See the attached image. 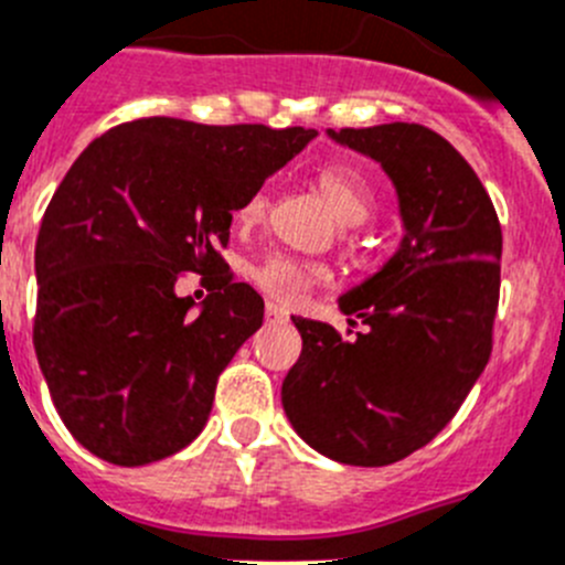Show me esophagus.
I'll return each instance as SVG.
<instances>
[{
	"label": "esophagus",
	"instance_id": "1",
	"mask_svg": "<svg viewBox=\"0 0 565 565\" xmlns=\"http://www.w3.org/2000/svg\"><path fill=\"white\" fill-rule=\"evenodd\" d=\"M265 315H267V320H270V323H287V312H284L281 307H276V303H267Z\"/></svg>",
	"mask_w": 565,
	"mask_h": 565
}]
</instances>
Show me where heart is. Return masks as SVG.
Returning a JSON list of instances; mask_svg holds the SVG:
<instances>
[{
  "mask_svg": "<svg viewBox=\"0 0 565 565\" xmlns=\"http://www.w3.org/2000/svg\"><path fill=\"white\" fill-rule=\"evenodd\" d=\"M318 186L323 198L329 200L331 211L342 225H360L371 217L373 211V189L367 178L351 163H326L318 170ZM270 189L262 186L239 205L236 220L242 225H250L265 217ZM326 273L315 265H303L298 258H289L276 253V256L262 258L250 270V278L258 289H265L278 303H298L309 292L315 281H320Z\"/></svg>",
  "mask_w": 565,
  "mask_h": 565,
  "instance_id": "1",
  "label": "heart"
}]
</instances>
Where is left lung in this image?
<instances>
[{"mask_svg":"<svg viewBox=\"0 0 565 565\" xmlns=\"http://www.w3.org/2000/svg\"><path fill=\"white\" fill-rule=\"evenodd\" d=\"M329 136L382 163L404 239L376 276L340 298L365 331L342 340L334 326L292 318L303 351L281 404L315 451L376 468L426 446L488 365L502 225L477 172L435 130L390 122Z\"/></svg>","mask_w":565,"mask_h":565,"instance_id":"left-lung-1","label":"left lung"}]
</instances>
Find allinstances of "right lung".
<instances>
[{"label": "right lung", "instance_id": "right-lung-1", "mask_svg": "<svg viewBox=\"0 0 565 565\" xmlns=\"http://www.w3.org/2000/svg\"><path fill=\"white\" fill-rule=\"evenodd\" d=\"M315 130L147 116L81 152L35 242L33 342L66 429L99 460L147 466L203 431L220 373L265 300L220 247L234 211ZM200 271L198 313L174 284Z\"/></svg>", "mask_w": 565, "mask_h": 565}]
</instances>
